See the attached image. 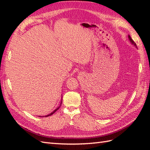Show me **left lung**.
Segmentation results:
<instances>
[{"label":"left lung","instance_id":"obj_1","mask_svg":"<svg viewBox=\"0 0 150 150\" xmlns=\"http://www.w3.org/2000/svg\"><path fill=\"white\" fill-rule=\"evenodd\" d=\"M128 38H129V41H130V42H131V43L132 44H133V45H134V46H136V44L134 43V41H133V39H132V37H130L129 35H128Z\"/></svg>","mask_w":150,"mask_h":150}]
</instances>
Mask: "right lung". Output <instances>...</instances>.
<instances>
[{"mask_svg": "<svg viewBox=\"0 0 150 150\" xmlns=\"http://www.w3.org/2000/svg\"><path fill=\"white\" fill-rule=\"evenodd\" d=\"M61 104H62V101H61V103H60V105H61ZM60 107H59V108H57V109H55V110H54L53 111V112H52V113H51L50 114H49V115H46V116H45V117H48V116H50V115H53L54 113H55V111L57 110H59V108ZM39 117H40V116H39Z\"/></svg>", "mask_w": 150, "mask_h": 150, "instance_id": "1", "label": "right lung"}]
</instances>
